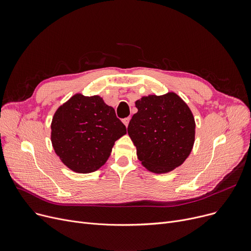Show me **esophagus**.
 <instances>
[{
	"label": "esophagus",
	"mask_w": 251,
	"mask_h": 251,
	"mask_svg": "<svg viewBox=\"0 0 251 251\" xmlns=\"http://www.w3.org/2000/svg\"><path fill=\"white\" fill-rule=\"evenodd\" d=\"M129 121H130V118H129V117H127V118H125V119H123V123H124V125H125L126 127H128V125H129Z\"/></svg>",
	"instance_id": "1"
}]
</instances>
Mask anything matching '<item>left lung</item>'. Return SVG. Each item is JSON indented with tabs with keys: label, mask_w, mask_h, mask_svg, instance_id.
Returning <instances> with one entry per match:
<instances>
[{
	"label": "left lung",
	"mask_w": 251,
	"mask_h": 251,
	"mask_svg": "<svg viewBox=\"0 0 251 251\" xmlns=\"http://www.w3.org/2000/svg\"><path fill=\"white\" fill-rule=\"evenodd\" d=\"M137 113L128 125L138 160L148 171L166 174L181 166L195 140L194 117L177 94L150 95L135 101Z\"/></svg>",
	"instance_id": "8db88e82"
}]
</instances>
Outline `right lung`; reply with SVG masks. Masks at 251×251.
<instances>
[{"mask_svg":"<svg viewBox=\"0 0 251 251\" xmlns=\"http://www.w3.org/2000/svg\"><path fill=\"white\" fill-rule=\"evenodd\" d=\"M50 140L62 163L76 173L95 172L108 161L125 125L100 96L76 94L57 109Z\"/></svg>","mask_w":251,"mask_h":251,"instance_id":"right-lung-1","label":"right lung"}]
</instances>
